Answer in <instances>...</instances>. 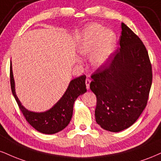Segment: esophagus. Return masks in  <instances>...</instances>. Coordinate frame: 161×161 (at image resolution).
<instances>
[{
	"label": "esophagus",
	"instance_id": "esophagus-1",
	"mask_svg": "<svg viewBox=\"0 0 161 161\" xmlns=\"http://www.w3.org/2000/svg\"><path fill=\"white\" fill-rule=\"evenodd\" d=\"M90 83H91V80L88 78H87L86 79V84L87 89H89V88H90Z\"/></svg>",
	"mask_w": 161,
	"mask_h": 161
}]
</instances>
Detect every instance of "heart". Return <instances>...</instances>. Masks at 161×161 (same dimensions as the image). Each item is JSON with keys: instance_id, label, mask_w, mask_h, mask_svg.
Here are the masks:
<instances>
[{"instance_id": "1", "label": "heart", "mask_w": 161, "mask_h": 161, "mask_svg": "<svg viewBox=\"0 0 161 161\" xmlns=\"http://www.w3.org/2000/svg\"><path fill=\"white\" fill-rule=\"evenodd\" d=\"M115 34L112 31L104 30L101 25H93L84 32L79 52L83 56L90 57L97 48L92 57V63L95 67H99L109 59L115 49Z\"/></svg>"}]
</instances>
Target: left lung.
Returning <instances> with one entry per match:
<instances>
[{
	"label": "left lung",
	"mask_w": 161,
	"mask_h": 161,
	"mask_svg": "<svg viewBox=\"0 0 161 161\" xmlns=\"http://www.w3.org/2000/svg\"><path fill=\"white\" fill-rule=\"evenodd\" d=\"M121 47L92 75L97 97L96 121L103 129L119 132L133 125L148 103L152 67L140 38L121 23Z\"/></svg>",
	"instance_id": "8db88e82"
}]
</instances>
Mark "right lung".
<instances>
[{"label":"right lung","instance_id":"obj_1","mask_svg":"<svg viewBox=\"0 0 161 161\" xmlns=\"http://www.w3.org/2000/svg\"><path fill=\"white\" fill-rule=\"evenodd\" d=\"M10 86L19 109L27 121L39 132L46 134H53L64 129L73 116V104L80 94L86 92V75L73 79L61 99L51 109L45 112H33L27 110L21 104L15 92V83L13 75L12 66L9 70Z\"/></svg>","mask_w":161,"mask_h":161}]
</instances>
